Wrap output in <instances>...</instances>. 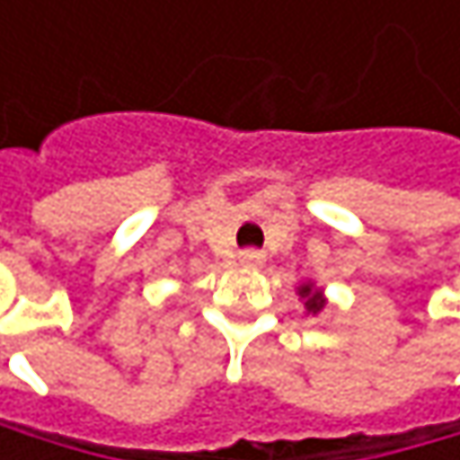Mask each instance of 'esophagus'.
<instances>
[{
  "label": "esophagus",
  "mask_w": 460,
  "mask_h": 460,
  "mask_svg": "<svg viewBox=\"0 0 460 460\" xmlns=\"http://www.w3.org/2000/svg\"><path fill=\"white\" fill-rule=\"evenodd\" d=\"M261 261H264V253L261 251H256V248L240 251V264H243V268H259Z\"/></svg>",
  "instance_id": "obj_1"
}]
</instances>
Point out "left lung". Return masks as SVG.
Returning a JSON list of instances; mask_svg holds the SVG:
<instances>
[{"instance_id":"1","label":"left lung","mask_w":460,"mask_h":460,"mask_svg":"<svg viewBox=\"0 0 460 460\" xmlns=\"http://www.w3.org/2000/svg\"><path fill=\"white\" fill-rule=\"evenodd\" d=\"M297 295L304 297V306H306V312H309V314H320V312L325 309V297H323V292H320L314 284L297 287Z\"/></svg>"}]
</instances>
